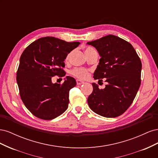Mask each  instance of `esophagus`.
Wrapping results in <instances>:
<instances>
[{
	"mask_svg": "<svg viewBox=\"0 0 158 158\" xmlns=\"http://www.w3.org/2000/svg\"><path fill=\"white\" fill-rule=\"evenodd\" d=\"M84 83V82H83V81H82V80H76V84H77L78 85H81V84H82Z\"/></svg>",
	"mask_w": 158,
	"mask_h": 158,
	"instance_id": "1",
	"label": "esophagus"
}]
</instances>
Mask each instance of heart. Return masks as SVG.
Returning a JSON list of instances; mask_svg holds the SVG:
<instances>
[{"label":"heart","instance_id":"obj_1","mask_svg":"<svg viewBox=\"0 0 158 158\" xmlns=\"http://www.w3.org/2000/svg\"><path fill=\"white\" fill-rule=\"evenodd\" d=\"M92 51H95L94 49L92 48V47H87L85 49V55L88 54V52ZM70 53H69L67 56H66V60H68L70 58ZM72 74H73V76H74L75 77L80 78V79H85L86 78L88 77L89 76V70L85 69H82V68H75L72 71Z\"/></svg>","mask_w":158,"mask_h":158}]
</instances>
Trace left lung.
Returning a JSON list of instances; mask_svg holds the SVG:
<instances>
[{
  "label": "left lung",
  "mask_w": 158,
  "mask_h": 158,
  "mask_svg": "<svg viewBox=\"0 0 158 158\" xmlns=\"http://www.w3.org/2000/svg\"><path fill=\"white\" fill-rule=\"evenodd\" d=\"M101 56L94 73L95 80L106 78L104 89L92 83L89 107L99 115L112 118L125 113L135 99L141 83L142 63L128 41L113 35L88 42Z\"/></svg>",
  "instance_id": "1"
}]
</instances>
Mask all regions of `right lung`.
<instances>
[{
	"mask_svg": "<svg viewBox=\"0 0 158 158\" xmlns=\"http://www.w3.org/2000/svg\"><path fill=\"white\" fill-rule=\"evenodd\" d=\"M80 42H66L54 37L38 39L28 45L20 56L16 80L23 104L33 115L52 120L69 106V91L76 80L66 76L62 84H52V76H64V59Z\"/></svg>",
	"mask_w": 158,
	"mask_h": 158,
	"instance_id": "right-lung-1",
	"label": "right lung"
}]
</instances>
